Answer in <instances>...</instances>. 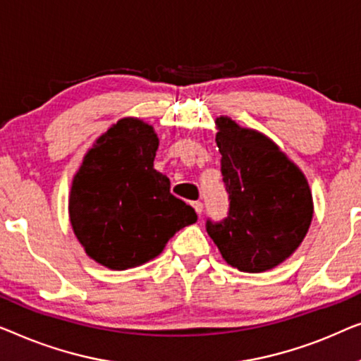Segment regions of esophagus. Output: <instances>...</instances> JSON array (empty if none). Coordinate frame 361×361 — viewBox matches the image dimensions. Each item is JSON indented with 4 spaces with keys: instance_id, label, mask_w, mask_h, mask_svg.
<instances>
[{
    "instance_id": "obj_1",
    "label": "esophagus",
    "mask_w": 361,
    "mask_h": 361,
    "mask_svg": "<svg viewBox=\"0 0 361 361\" xmlns=\"http://www.w3.org/2000/svg\"><path fill=\"white\" fill-rule=\"evenodd\" d=\"M192 207H195V211L197 212V214H201V212H202V202L201 201L192 202Z\"/></svg>"
}]
</instances>
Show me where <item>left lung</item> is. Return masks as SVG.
<instances>
[{"mask_svg": "<svg viewBox=\"0 0 361 361\" xmlns=\"http://www.w3.org/2000/svg\"><path fill=\"white\" fill-rule=\"evenodd\" d=\"M221 173L229 191V216L207 221L221 255L237 270L263 273L296 252L311 227L312 191L306 175L262 132L216 119Z\"/></svg>", "mask_w": 361, "mask_h": 361, "instance_id": "8db88e82", "label": "left lung"}]
</instances>
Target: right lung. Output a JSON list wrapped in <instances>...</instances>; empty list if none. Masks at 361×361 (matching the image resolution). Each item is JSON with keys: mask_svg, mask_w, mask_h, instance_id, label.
<instances>
[{"mask_svg": "<svg viewBox=\"0 0 361 361\" xmlns=\"http://www.w3.org/2000/svg\"><path fill=\"white\" fill-rule=\"evenodd\" d=\"M157 149L154 126L123 118L94 140L73 176L70 224L86 255L109 270L154 260L197 219L171 195L169 176L154 169Z\"/></svg>", "mask_w": 361, "mask_h": 361, "instance_id": "1", "label": "right lung"}]
</instances>
